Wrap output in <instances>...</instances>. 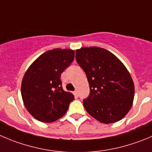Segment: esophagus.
Returning a JSON list of instances; mask_svg holds the SVG:
<instances>
[{
	"label": "esophagus",
	"instance_id": "obj_1",
	"mask_svg": "<svg viewBox=\"0 0 152 152\" xmlns=\"http://www.w3.org/2000/svg\"><path fill=\"white\" fill-rule=\"evenodd\" d=\"M74 95L76 97H78V92H77V90H75V92H74Z\"/></svg>",
	"mask_w": 152,
	"mask_h": 152
}]
</instances>
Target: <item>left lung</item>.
Wrapping results in <instances>:
<instances>
[{
  "mask_svg": "<svg viewBox=\"0 0 152 152\" xmlns=\"http://www.w3.org/2000/svg\"><path fill=\"white\" fill-rule=\"evenodd\" d=\"M76 61L89 82V95L83 101L88 113L102 123L121 120L131 108L134 97V82L123 63L99 47L77 50Z\"/></svg>",
  "mask_w": 152,
  "mask_h": 152,
  "instance_id": "1",
  "label": "left lung"
}]
</instances>
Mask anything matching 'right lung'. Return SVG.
<instances>
[{
    "mask_svg": "<svg viewBox=\"0 0 152 152\" xmlns=\"http://www.w3.org/2000/svg\"><path fill=\"white\" fill-rule=\"evenodd\" d=\"M75 58L71 49H53L29 67L21 83V96L28 112L37 120L52 122L68 110L74 95L62 87L61 74Z\"/></svg>",
    "mask_w": 152,
    "mask_h": 152,
    "instance_id": "add662e5",
    "label": "right lung"
}]
</instances>
